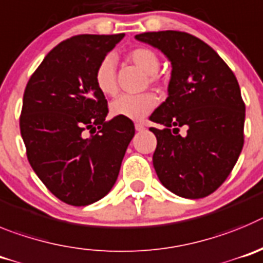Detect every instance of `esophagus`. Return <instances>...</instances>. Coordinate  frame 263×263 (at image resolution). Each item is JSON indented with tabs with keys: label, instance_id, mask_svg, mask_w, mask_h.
<instances>
[{
	"label": "esophagus",
	"instance_id": "1",
	"mask_svg": "<svg viewBox=\"0 0 263 263\" xmlns=\"http://www.w3.org/2000/svg\"><path fill=\"white\" fill-rule=\"evenodd\" d=\"M135 128H136L137 132H141L145 129V127H144V124H141V123H136V124H135Z\"/></svg>",
	"mask_w": 263,
	"mask_h": 263
}]
</instances>
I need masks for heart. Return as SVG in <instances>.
Returning a JSON list of instances; mask_svg holds the SVG:
<instances>
[{
	"mask_svg": "<svg viewBox=\"0 0 263 263\" xmlns=\"http://www.w3.org/2000/svg\"><path fill=\"white\" fill-rule=\"evenodd\" d=\"M127 59L135 64L139 69L146 74V81L151 85L160 82L157 72L160 69V59L153 49L139 47L127 53ZM98 90L103 96H115L118 91L117 76H115V60L112 56H106L99 61L94 73ZM157 105V97L151 91L137 94V96H120L110 105L112 117L124 118L129 120H143Z\"/></svg>",
	"mask_w": 263,
	"mask_h": 263,
	"instance_id": "obj_1",
	"label": "heart"
}]
</instances>
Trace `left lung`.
<instances>
[{"mask_svg": "<svg viewBox=\"0 0 263 263\" xmlns=\"http://www.w3.org/2000/svg\"><path fill=\"white\" fill-rule=\"evenodd\" d=\"M139 42L160 49L172 63L167 98L149 119L160 182L187 199L214 193L237 162L243 145L245 105L236 76L216 52L181 31L144 32ZM179 126L188 132L181 137Z\"/></svg>", "mask_w": 263, "mask_h": 263, "instance_id": "8db88e82", "label": "left lung"}]
</instances>
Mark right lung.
<instances>
[{"instance_id":"obj_1","label":"right lung","mask_w":263,"mask_h":263,"mask_svg":"<svg viewBox=\"0 0 263 263\" xmlns=\"http://www.w3.org/2000/svg\"><path fill=\"white\" fill-rule=\"evenodd\" d=\"M124 34L77 35L48 52L23 94L21 135L28 162L56 198L87 205L117 182L134 123L108 114L94 73ZM89 130L90 135L86 131Z\"/></svg>"}]
</instances>
